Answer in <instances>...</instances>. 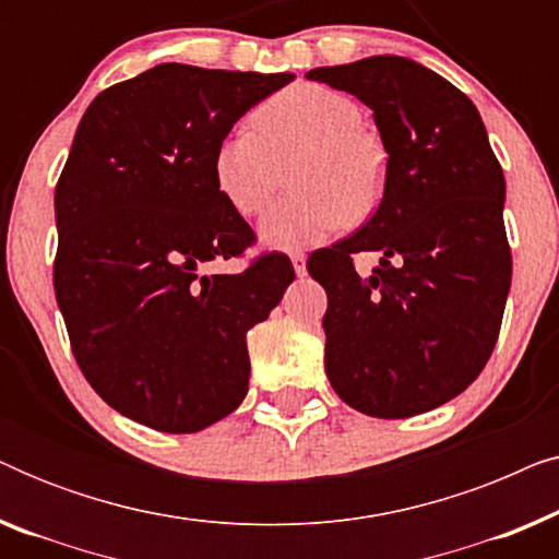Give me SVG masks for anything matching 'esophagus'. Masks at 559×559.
<instances>
[{
	"mask_svg": "<svg viewBox=\"0 0 559 559\" xmlns=\"http://www.w3.org/2000/svg\"><path fill=\"white\" fill-rule=\"evenodd\" d=\"M289 259H293V266H295V272H297V277H305V254L302 251H293V254H289Z\"/></svg>",
	"mask_w": 559,
	"mask_h": 559,
	"instance_id": "34e87169",
	"label": "esophagus"
}]
</instances>
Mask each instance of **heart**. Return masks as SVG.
<instances>
[{
    "label": "heart",
    "instance_id": "1",
    "mask_svg": "<svg viewBox=\"0 0 559 559\" xmlns=\"http://www.w3.org/2000/svg\"><path fill=\"white\" fill-rule=\"evenodd\" d=\"M251 127L231 132L213 155L218 193L241 216H257L287 178L289 193L266 211L259 236L272 249H302L323 241L379 209L386 159L364 132L354 98L320 83H297L266 98Z\"/></svg>",
    "mask_w": 559,
    "mask_h": 559
}]
</instances>
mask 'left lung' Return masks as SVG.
I'll return each mask as SVG.
<instances>
[{
  "mask_svg": "<svg viewBox=\"0 0 559 559\" xmlns=\"http://www.w3.org/2000/svg\"><path fill=\"white\" fill-rule=\"evenodd\" d=\"M305 79L369 106L389 155L377 213L308 259L328 293L325 373L369 417L430 412L476 381L499 338L511 287L501 165L471 98L415 60L371 56ZM358 250L382 254L366 281Z\"/></svg>",
  "mask_w": 559,
  "mask_h": 559,
  "instance_id": "obj_1",
  "label": "left lung"
}]
</instances>
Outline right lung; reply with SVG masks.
<instances>
[{
  "label": "right lung",
  "mask_w": 559,
  "mask_h": 559,
  "mask_svg": "<svg viewBox=\"0 0 559 559\" xmlns=\"http://www.w3.org/2000/svg\"><path fill=\"white\" fill-rule=\"evenodd\" d=\"M293 73L159 63L98 94L56 186V300L83 377L159 432H198L249 389L247 331L270 318L293 262L264 254L239 274L254 231L218 193L213 155Z\"/></svg>",
  "instance_id": "add662e5"
}]
</instances>
